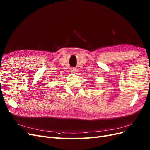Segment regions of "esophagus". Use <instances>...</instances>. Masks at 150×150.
Returning <instances> with one entry per match:
<instances>
[{"label":"esophagus","mask_w":150,"mask_h":150,"mask_svg":"<svg viewBox=\"0 0 150 150\" xmlns=\"http://www.w3.org/2000/svg\"><path fill=\"white\" fill-rule=\"evenodd\" d=\"M71 72H73V73H76V71H77L76 69V68H74V67H72V68H71Z\"/></svg>","instance_id":"obj_1"}]
</instances>
